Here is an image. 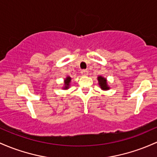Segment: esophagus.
<instances>
[{"label":"esophagus","instance_id":"esophagus-1","mask_svg":"<svg viewBox=\"0 0 157 157\" xmlns=\"http://www.w3.org/2000/svg\"><path fill=\"white\" fill-rule=\"evenodd\" d=\"M81 75L83 76H87L89 75V71L87 70H82L81 71Z\"/></svg>","mask_w":157,"mask_h":157}]
</instances>
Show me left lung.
<instances>
[{
	"label": "left lung",
	"mask_w": 157,
	"mask_h": 157,
	"mask_svg": "<svg viewBox=\"0 0 157 157\" xmlns=\"http://www.w3.org/2000/svg\"><path fill=\"white\" fill-rule=\"evenodd\" d=\"M98 84L101 86V89L103 90H108L109 89V87L108 86L107 82H106V79L103 77L102 76H98Z\"/></svg>",
	"instance_id": "obj_1"
}]
</instances>
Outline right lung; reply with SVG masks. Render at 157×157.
Instances as JSON below:
<instances>
[{
    "mask_svg": "<svg viewBox=\"0 0 157 157\" xmlns=\"http://www.w3.org/2000/svg\"><path fill=\"white\" fill-rule=\"evenodd\" d=\"M71 80V78L70 77H67L65 79V80H64L65 86H64V87H63V89H68V88H69Z\"/></svg>",
    "mask_w": 157,
    "mask_h": 157,
    "instance_id": "1",
    "label": "right lung"
}]
</instances>
